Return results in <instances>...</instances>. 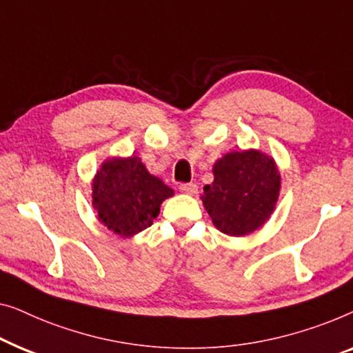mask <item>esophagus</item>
Wrapping results in <instances>:
<instances>
[{
  "instance_id": "1",
  "label": "esophagus",
  "mask_w": 353,
  "mask_h": 353,
  "mask_svg": "<svg viewBox=\"0 0 353 353\" xmlns=\"http://www.w3.org/2000/svg\"><path fill=\"white\" fill-rule=\"evenodd\" d=\"M179 188H181L183 193H188V195H193V193L198 192L196 183H193V182H182L181 185H179Z\"/></svg>"
}]
</instances>
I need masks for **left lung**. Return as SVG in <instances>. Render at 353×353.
<instances>
[{"label": "left lung", "instance_id": "1", "mask_svg": "<svg viewBox=\"0 0 353 353\" xmlns=\"http://www.w3.org/2000/svg\"><path fill=\"white\" fill-rule=\"evenodd\" d=\"M214 182L201 196L222 233L241 236L269 219L280 192V174L270 157L257 150L227 153L214 165Z\"/></svg>", "mask_w": 353, "mask_h": 353}]
</instances>
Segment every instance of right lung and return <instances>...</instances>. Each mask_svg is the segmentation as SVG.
Listing matches in <instances>:
<instances>
[{
  "label": "right lung",
  "instance_id": "add662e5",
  "mask_svg": "<svg viewBox=\"0 0 353 353\" xmlns=\"http://www.w3.org/2000/svg\"><path fill=\"white\" fill-rule=\"evenodd\" d=\"M172 188L152 176L137 157L103 163L92 182V205L99 221L120 236L150 227Z\"/></svg>",
  "mask_w": 353,
  "mask_h": 353
}]
</instances>
